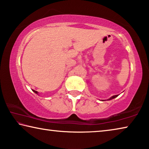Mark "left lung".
Returning <instances> with one entry per match:
<instances>
[{
	"label": "left lung",
	"instance_id": "left-lung-1",
	"mask_svg": "<svg viewBox=\"0 0 149 149\" xmlns=\"http://www.w3.org/2000/svg\"><path fill=\"white\" fill-rule=\"evenodd\" d=\"M118 96V95H115V96H112V97H111L110 98H109V100H111V99H113V98H115V97H116Z\"/></svg>",
	"mask_w": 149,
	"mask_h": 149
}]
</instances>
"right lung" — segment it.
Masks as SVG:
<instances>
[{"instance_id": "1", "label": "right lung", "mask_w": 149, "mask_h": 149, "mask_svg": "<svg viewBox=\"0 0 149 149\" xmlns=\"http://www.w3.org/2000/svg\"><path fill=\"white\" fill-rule=\"evenodd\" d=\"M34 92H35V93H36V94H38V92L37 91H33Z\"/></svg>"}]
</instances>
